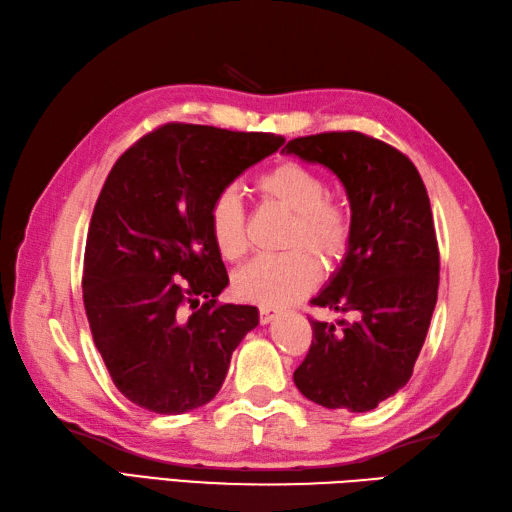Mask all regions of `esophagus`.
<instances>
[{
  "label": "esophagus",
  "mask_w": 512,
  "mask_h": 512,
  "mask_svg": "<svg viewBox=\"0 0 512 512\" xmlns=\"http://www.w3.org/2000/svg\"><path fill=\"white\" fill-rule=\"evenodd\" d=\"M277 314H279L277 307H270V305H261V307H259V320H261V323H264V325L272 323V320L277 318Z\"/></svg>",
  "instance_id": "esophagus-1"
}]
</instances>
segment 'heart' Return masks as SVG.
Wrapping results in <instances>:
<instances>
[{
	"instance_id": "heart-1",
	"label": "heart",
	"mask_w": 512,
	"mask_h": 512,
	"mask_svg": "<svg viewBox=\"0 0 512 512\" xmlns=\"http://www.w3.org/2000/svg\"><path fill=\"white\" fill-rule=\"evenodd\" d=\"M261 198L292 211L288 246H310L327 261L347 255L353 240L351 211L329 200L327 183L318 172L299 161H281L261 172L255 181ZM207 227L216 251L229 261L246 251V211L235 185L222 187L207 211ZM320 270L305 248L253 259L235 272L233 290L244 301L259 305H285L314 290Z\"/></svg>"
}]
</instances>
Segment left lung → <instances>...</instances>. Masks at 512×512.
I'll use <instances>...</instances> for the list:
<instances>
[{
	"mask_svg": "<svg viewBox=\"0 0 512 512\" xmlns=\"http://www.w3.org/2000/svg\"><path fill=\"white\" fill-rule=\"evenodd\" d=\"M283 152L334 172L347 189L353 240L316 307L353 323H312L294 384L318 406L368 412L412 377L438 296L430 198L406 154L355 130L288 141Z\"/></svg>",
	"mask_w": 512,
	"mask_h": 512,
	"instance_id": "1",
	"label": "left lung"
}]
</instances>
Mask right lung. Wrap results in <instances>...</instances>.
Instances as JSON below:
<instances>
[{
	"label": "right lung",
	"mask_w": 512,
	"mask_h": 512,
	"mask_svg": "<svg viewBox=\"0 0 512 512\" xmlns=\"http://www.w3.org/2000/svg\"><path fill=\"white\" fill-rule=\"evenodd\" d=\"M283 141L174 122L141 137L106 176L89 224L82 301L113 384L139 408L205 406L257 327V307L218 303L229 275L207 211Z\"/></svg>",
	"instance_id": "add662e5"
}]
</instances>
